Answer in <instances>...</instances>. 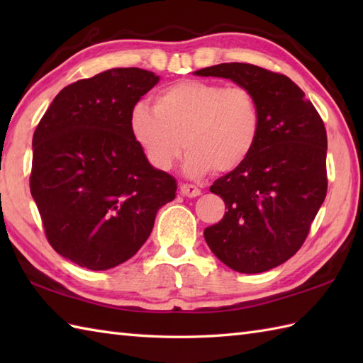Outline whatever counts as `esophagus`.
I'll use <instances>...</instances> for the list:
<instances>
[{"mask_svg":"<svg viewBox=\"0 0 363 363\" xmlns=\"http://www.w3.org/2000/svg\"><path fill=\"white\" fill-rule=\"evenodd\" d=\"M181 194L187 198H196L201 195V190H199L196 186H194V184H182Z\"/></svg>","mask_w":363,"mask_h":363,"instance_id":"esophagus-1","label":"esophagus"}]
</instances>
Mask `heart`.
Listing matches in <instances>:
<instances>
[{
    "instance_id": "heart-1",
    "label": "heart",
    "mask_w": 363,
    "mask_h": 363,
    "mask_svg": "<svg viewBox=\"0 0 363 363\" xmlns=\"http://www.w3.org/2000/svg\"><path fill=\"white\" fill-rule=\"evenodd\" d=\"M129 126L159 172L173 169L186 148V173L201 177L213 168L228 173L245 164L257 143L260 109L246 87L182 81L159 91L152 107L137 103Z\"/></svg>"
}]
</instances>
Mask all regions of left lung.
Wrapping results in <instances>:
<instances>
[{
  "instance_id": "obj_1",
  "label": "left lung",
  "mask_w": 363,
  "mask_h": 363,
  "mask_svg": "<svg viewBox=\"0 0 363 363\" xmlns=\"http://www.w3.org/2000/svg\"><path fill=\"white\" fill-rule=\"evenodd\" d=\"M195 74L230 79L257 99V143L242 167L211 187L228 212L204 229V238L234 272H268L296 254L326 198L325 123L304 91L284 74L238 62Z\"/></svg>"
}]
</instances>
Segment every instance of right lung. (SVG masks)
<instances>
[{"mask_svg":"<svg viewBox=\"0 0 363 363\" xmlns=\"http://www.w3.org/2000/svg\"><path fill=\"white\" fill-rule=\"evenodd\" d=\"M159 79L112 68L76 81L35 129L30 195L50 245L79 267L99 272L133 257L176 196V179L150 164L129 126L133 107Z\"/></svg>","mask_w":363,"mask_h":363,"instance_id":"1","label":"right lung"}]
</instances>
